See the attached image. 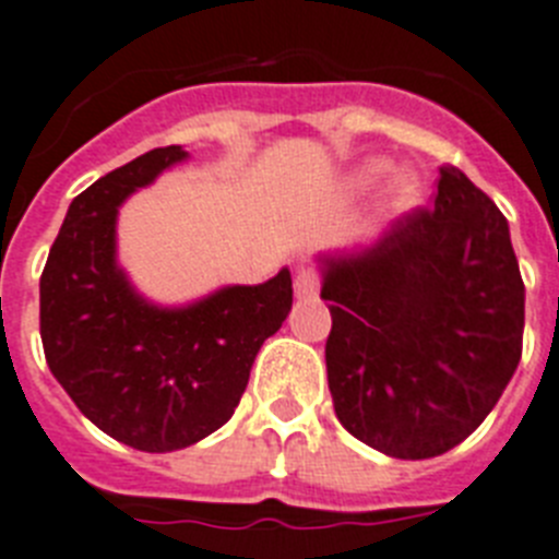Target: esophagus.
I'll use <instances>...</instances> for the list:
<instances>
[{
  "mask_svg": "<svg viewBox=\"0 0 559 559\" xmlns=\"http://www.w3.org/2000/svg\"><path fill=\"white\" fill-rule=\"evenodd\" d=\"M318 289H321L318 272L309 270V266L298 270V275H295V295H298V298H316Z\"/></svg>",
  "mask_w": 559,
  "mask_h": 559,
  "instance_id": "34e87169",
  "label": "esophagus"
}]
</instances>
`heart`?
<instances>
[{"label": "heart", "mask_w": 559, "mask_h": 559, "mask_svg": "<svg viewBox=\"0 0 559 559\" xmlns=\"http://www.w3.org/2000/svg\"><path fill=\"white\" fill-rule=\"evenodd\" d=\"M389 170V164L383 158H369L360 167L349 173L346 178V185L349 190H367L372 187L374 181H381L383 173ZM420 201V185H417V178L412 173H397L392 178V185H389V207L395 210V213H403V210H412Z\"/></svg>", "instance_id": "1"}]
</instances>
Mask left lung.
Instances as JSON below:
<instances>
[{
	"instance_id": "1",
	"label": "left lung",
	"mask_w": 559,
	"mask_h": 559,
	"mask_svg": "<svg viewBox=\"0 0 559 559\" xmlns=\"http://www.w3.org/2000/svg\"><path fill=\"white\" fill-rule=\"evenodd\" d=\"M318 270L344 429L401 461L463 443L523 352L526 287L495 201L440 167L435 207L403 215L369 247L321 252Z\"/></svg>"
}]
</instances>
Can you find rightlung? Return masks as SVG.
Instances as JSON below:
<instances>
[{
  "label": "right lung",
  "instance_id": "right-lung-1",
  "mask_svg": "<svg viewBox=\"0 0 559 559\" xmlns=\"http://www.w3.org/2000/svg\"><path fill=\"white\" fill-rule=\"evenodd\" d=\"M187 158L178 144L156 147L79 192L39 281L50 372L91 424L139 452H176L222 429L258 349L293 309L287 266L185 307L153 304L133 287L116 255L119 207Z\"/></svg>",
  "mask_w": 559,
  "mask_h": 559
}]
</instances>
